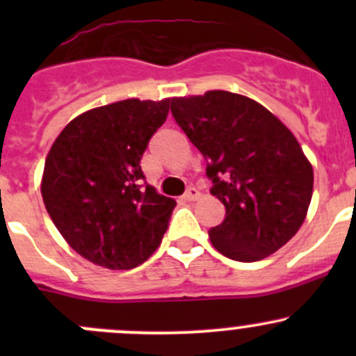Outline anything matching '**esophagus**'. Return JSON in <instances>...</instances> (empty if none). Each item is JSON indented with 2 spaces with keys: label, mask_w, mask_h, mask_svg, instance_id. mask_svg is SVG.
Masks as SVG:
<instances>
[{
  "label": "esophagus",
  "mask_w": 356,
  "mask_h": 356,
  "mask_svg": "<svg viewBox=\"0 0 356 356\" xmlns=\"http://www.w3.org/2000/svg\"><path fill=\"white\" fill-rule=\"evenodd\" d=\"M200 198V191L196 188H193V186H189L188 189H186V193H184V200L186 201H195V200H198Z\"/></svg>",
  "instance_id": "esophagus-1"
}]
</instances>
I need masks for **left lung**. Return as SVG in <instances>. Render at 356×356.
I'll use <instances>...</instances> for the list:
<instances>
[{
  "instance_id": "obj_1",
  "label": "left lung",
  "mask_w": 356,
  "mask_h": 356,
  "mask_svg": "<svg viewBox=\"0 0 356 356\" xmlns=\"http://www.w3.org/2000/svg\"><path fill=\"white\" fill-rule=\"evenodd\" d=\"M170 110L225 207L224 222L208 231L215 250L257 261L284 246L314 193V168L293 132L254 99L220 89L172 98Z\"/></svg>"
}]
</instances>
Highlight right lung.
<instances>
[{"instance_id":"right-lung-1","label":"right lung","mask_w":356,"mask_h":356,"mask_svg":"<svg viewBox=\"0 0 356 356\" xmlns=\"http://www.w3.org/2000/svg\"><path fill=\"white\" fill-rule=\"evenodd\" d=\"M168 108L170 98H131L88 110L68 122L46 156V210L91 264L129 270L160 246L175 201L143 184L139 161Z\"/></svg>"}]
</instances>
